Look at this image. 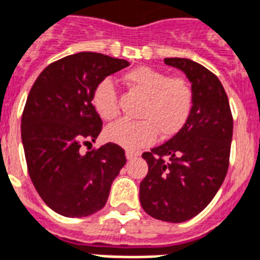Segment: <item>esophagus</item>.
Returning a JSON list of instances; mask_svg holds the SVG:
<instances>
[{"label":"esophagus","mask_w":260,"mask_h":260,"mask_svg":"<svg viewBox=\"0 0 260 260\" xmlns=\"http://www.w3.org/2000/svg\"><path fill=\"white\" fill-rule=\"evenodd\" d=\"M140 155L138 152H134V151H126V157H127V160H132V159H136L137 156Z\"/></svg>","instance_id":"obj_1"}]
</instances>
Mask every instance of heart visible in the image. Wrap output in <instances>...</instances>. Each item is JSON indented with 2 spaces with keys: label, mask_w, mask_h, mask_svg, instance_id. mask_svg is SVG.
Listing matches in <instances>:
<instances>
[{
  "label": "heart",
  "mask_w": 260,
  "mask_h": 260,
  "mask_svg": "<svg viewBox=\"0 0 260 260\" xmlns=\"http://www.w3.org/2000/svg\"><path fill=\"white\" fill-rule=\"evenodd\" d=\"M128 89L144 97L140 122L119 120L111 124L105 136L109 141L128 151L151 145L157 137L170 138L186 124L194 104L192 85L182 77H169L151 67H137L123 75ZM91 105L104 120L119 115L118 95L109 79L100 81L91 93Z\"/></svg>",
  "instance_id": "1"
}]
</instances>
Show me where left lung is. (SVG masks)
<instances>
[{"label":"left lung","mask_w":260,"mask_h":260,"mask_svg":"<svg viewBox=\"0 0 260 260\" xmlns=\"http://www.w3.org/2000/svg\"><path fill=\"white\" fill-rule=\"evenodd\" d=\"M165 63L186 75L194 104L174 137L142 153L148 174L140 183V202L148 215L179 223L202 212L223 182L233 116L225 89L210 70L189 58L170 57Z\"/></svg>","instance_id":"1"}]
</instances>
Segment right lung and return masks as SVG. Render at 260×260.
<instances>
[{"label":"right lung","mask_w":260,"mask_h":260,"mask_svg":"<svg viewBox=\"0 0 260 260\" xmlns=\"http://www.w3.org/2000/svg\"><path fill=\"white\" fill-rule=\"evenodd\" d=\"M128 61L81 52L49 64L37 78L21 115V142L27 170L41 199L68 218L94 214L105 206L109 189L126 165L122 148L91 145L103 122L91 105L95 85L126 68Z\"/></svg>","instance_id":"obj_1"}]
</instances>
